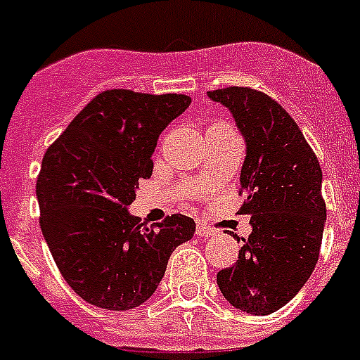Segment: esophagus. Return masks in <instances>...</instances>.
I'll return each mask as SVG.
<instances>
[{"label": "esophagus", "mask_w": 360, "mask_h": 360, "mask_svg": "<svg viewBox=\"0 0 360 360\" xmlns=\"http://www.w3.org/2000/svg\"><path fill=\"white\" fill-rule=\"evenodd\" d=\"M196 233L200 237H213L214 233H217V230H213V228H209V226L203 224V222H198Z\"/></svg>", "instance_id": "esophagus-1"}]
</instances>
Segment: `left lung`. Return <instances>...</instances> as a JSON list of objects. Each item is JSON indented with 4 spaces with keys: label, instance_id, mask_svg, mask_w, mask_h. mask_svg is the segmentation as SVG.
Wrapping results in <instances>:
<instances>
[{
    "label": "left lung",
    "instance_id": "obj_1",
    "mask_svg": "<svg viewBox=\"0 0 360 360\" xmlns=\"http://www.w3.org/2000/svg\"><path fill=\"white\" fill-rule=\"evenodd\" d=\"M207 97L230 110L245 140L240 213L250 214L252 226L237 263L217 274V284L231 307L267 316L301 291L318 263L327 220L323 175L295 121L265 93L226 87Z\"/></svg>",
    "mask_w": 360,
    "mask_h": 360
}]
</instances>
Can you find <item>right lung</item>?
<instances>
[{"label":"right lung","instance_id":"1","mask_svg":"<svg viewBox=\"0 0 360 360\" xmlns=\"http://www.w3.org/2000/svg\"><path fill=\"white\" fill-rule=\"evenodd\" d=\"M192 98L110 89L93 98L48 147L37 177L41 230L67 284L104 310L143 304L172 252L196 222L172 214L141 228L130 203L153 174L158 136Z\"/></svg>","mask_w":360,"mask_h":360}]
</instances>
